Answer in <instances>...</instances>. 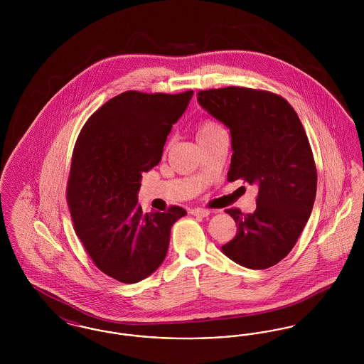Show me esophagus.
<instances>
[{
    "label": "esophagus",
    "instance_id": "1",
    "mask_svg": "<svg viewBox=\"0 0 364 364\" xmlns=\"http://www.w3.org/2000/svg\"><path fill=\"white\" fill-rule=\"evenodd\" d=\"M191 214L196 215V217H208V214H210V210H208V208H195L191 210Z\"/></svg>",
    "mask_w": 364,
    "mask_h": 364
}]
</instances>
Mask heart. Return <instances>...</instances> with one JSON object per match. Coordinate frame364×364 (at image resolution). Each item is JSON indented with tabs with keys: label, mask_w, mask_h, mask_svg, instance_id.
I'll return each mask as SVG.
<instances>
[{
	"label": "heart",
	"mask_w": 364,
	"mask_h": 364,
	"mask_svg": "<svg viewBox=\"0 0 364 364\" xmlns=\"http://www.w3.org/2000/svg\"><path fill=\"white\" fill-rule=\"evenodd\" d=\"M221 129H223V128H221L220 124H217L215 122H211V120H206V122L199 124L198 131H196V139L208 136L210 134H214V132L221 131Z\"/></svg>",
	"instance_id": "heart-1"
}]
</instances>
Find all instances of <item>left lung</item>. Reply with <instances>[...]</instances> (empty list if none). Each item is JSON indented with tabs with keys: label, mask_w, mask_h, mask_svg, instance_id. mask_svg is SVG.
Segmentation results:
<instances>
[{
	"label": "left lung",
	"mask_w": 364,
	"mask_h": 364,
	"mask_svg": "<svg viewBox=\"0 0 364 364\" xmlns=\"http://www.w3.org/2000/svg\"><path fill=\"white\" fill-rule=\"evenodd\" d=\"M198 102L229 128L228 180L258 187L252 214L226 210L237 233L221 250L247 269L272 267L294 248L315 202L316 168L304 128L282 97L262 90H206L198 92Z\"/></svg>",
	"instance_id": "8db88e82"
}]
</instances>
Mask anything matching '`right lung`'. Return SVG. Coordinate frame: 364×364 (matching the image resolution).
Listing matches in <instances>:
<instances>
[{
    "label": "right lung",
    "instance_id": "add662e5",
    "mask_svg": "<svg viewBox=\"0 0 364 364\" xmlns=\"http://www.w3.org/2000/svg\"><path fill=\"white\" fill-rule=\"evenodd\" d=\"M192 95L122 92L87 120L76 140L67 188L75 232L95 266L124 284L156 272L172 226L187 214L178 206L143 213L138 193L141 173L161 161Z\"/></svg>",
    "mask_w": 364,
    "mask_h": 364
}]
</instances>
